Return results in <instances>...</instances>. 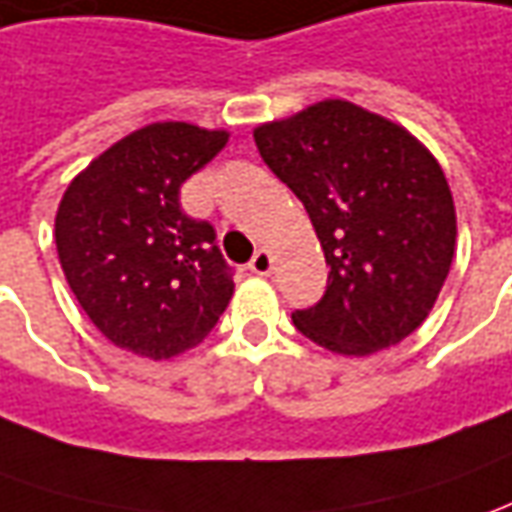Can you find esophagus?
Segmentation results:
<instances>
[{
	"instance_id": "34e87169",
	"label": "esophagus",
	"mask_w": 512,
	"mask_h": 512,
	"mask_svg": "<svg viewBox=\"0 0 512 512\" xmlns=\"http://www.w3.org/2000/svg\"><path fill=\"white\" fill-rule=\"evenodd\" d=\"M249 271H255V274H271V255L266 252V249H257L255 255H252V260H249Z\"/></svg>"
}]
</instances>
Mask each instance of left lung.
Listing matches in <instances>:
<instances>
[{"label": "left lung", "mask_w": 512, "mask_h": 512, "mask_svg": "<svg viewBox=\"0 0 512 512\" xmlns=\"http://www.w3.org/2000/svg\"><path fill=\"white\" fill-rule=\"evenodd\" d=\"M255 145L305 204L330 269L322 300L291 314L294 328L342 356H370L420 328L457 241L437 159L401 125L347 100L260 125Z\"/></svg>", "instance_id": "obj_1"}]
</instances>
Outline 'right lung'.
Segmentation results:
<instances>
[{"label": "right lung", "mask_w": 512, "mask_h": 512, "mask_svg": "<svg viewBox=\"0 0 512 512\" xmlns=\"http://www.w3.org/2000/svg\"><path fill=\"white\" fill-rule=\"evenodd\" d=\"M227 145V131L154 123L111 145L66 187L55 246L95 328L137 356L198 344L227 311L229 266L210 221L182 210V184Z\"/></svg>", "instance_id": "1"}]
</instances>
